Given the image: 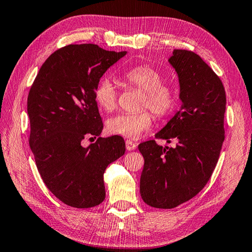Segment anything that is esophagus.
I'll return each mask as SVG.
<instances>
[{
  "mask_svg": "<svg viewBox=\"0 0 252 252\" xmlns=\"http://www.w3.org/2000/svg\"><path fill=\"white\" fill-rule=\"evenodd\" d=\"M136 147H137V144L132 142V140L128 139V140H126V148L127 150H134Z\"/></svg>",
  "mask_w": 252,
  "mask_h": 252,
  "instance_id": "esophagus-1",
  "label": "esophagus"
}]
</instances>
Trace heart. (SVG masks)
I'll list each match as a JSON object with an SVG mask.
<instances>
[{"mask_svg":"<svg viewBox=\"0 0 252 252\" xmlns=\"http://www.w3.org/2000/svg\"><path fill=\"white\" fill-rule=\"evenodd\" d=\"M125 83L142 91L136 113H124L112 117L106 121V130L114 135L136 138L153 124V114L164 118L171 114L177 103L176 91L163 83V75L149 65H138L124 75ZM94 99L104 112H112L118 103V91L107 78L99 80L94 89ZM150 109L148 110V108Z\"/></svg>","mask_w":252,"mask_h":252,"instance_id":"1","label":"heart"}]
</instances>
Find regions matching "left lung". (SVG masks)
<instances>
[{
	"label": "left lung",
	"instance_id": "left-lung-1",
	"mask_svg": "<svg viewBox=\"0 0 252 252\" xmlns=\"http://www.w3.org/2000/svg\"><path fill=\"white\" fill-rule=\"evenodd\" d=\"M176 69L183 106L155 139L140 143L144 157L140 195L147 205L169 209L195 196L208 183L224 140L225 91L219 76L193 51L175 49L168 59Z\"/></svg>",
	"mask_w": 252,
	"mask_h": 252
}]
</instances>
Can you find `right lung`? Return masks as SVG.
<instances>
[{
    "instance_id": "add662e5",
    "label": "right lung",
    "mask_w": 252,
    "mask_h": 252,
    "mask_svg": "<svg viewBox=\"0 0 252 252\" xmlns=\"http://www.w3.org/2000/svg\"><path fill=\"white\" fill-rule=\"evenodd\" d=\"M126 54L94 44L64 46L44 62L29 92V144L35 163L47 188L68 206L99 205L105 169L126 153L118 135L81 146L103 130L94 99L99 78Z\"/></svg>"
}]
</instances>
